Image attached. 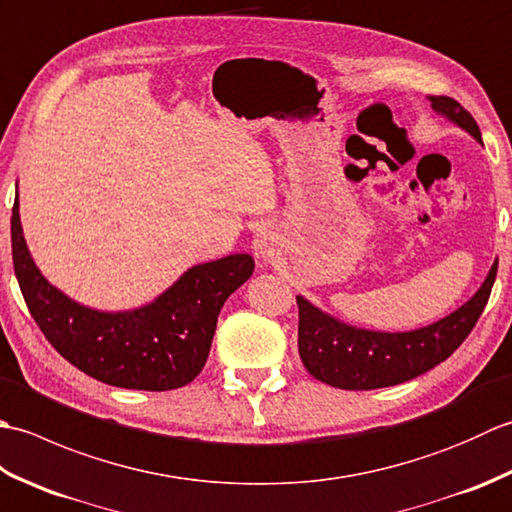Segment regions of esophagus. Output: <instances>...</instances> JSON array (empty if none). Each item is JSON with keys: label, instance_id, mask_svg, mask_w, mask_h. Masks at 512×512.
Wrapping results in <instances>:
<instances>
[{"label": "esophagus", "instance_id": "34e87169", "mask_svg": "<svg viewBox=\"0 0 512 512\" xmlns=\"http://www.w3.org/2000/svg\"><path fill=\"white\" fill-rule=\"evenodd\" d=\"M279 239L273 231H268V228H264V231H259L253 239V250H255V257L259 259L262 264H270L273 259L279 255Z\"/></svg>", "mask_w": 512, "mask_h": 512}]
</instances>
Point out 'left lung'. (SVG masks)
I'll return each mask as SVG.
<instances>
[{"label":"left lung","instance_id":"8db88e82","mask_svg":"<svg viewBox=\"0 0 512 512\" xmlns=\"http://www.w3.org/2000/svg\"><path fill=\"white\" fill-rule=\"evenodd\" d=\"M431 110L464 129L477 143L482 132L475 118L449 96H427ZM497 275V259L475 295L447 317L405 332L367 330L332 317L306 297L299 306V356L321 383L339 389H380L429 372L458 350L484 312Z\"/></svg>","mask_w":512,"mask_h":512}]
</instances>
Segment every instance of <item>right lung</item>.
Returning <instances> with one entry per match:
<instances>
[{
  "instance_id": "add662e5",
  "label": "right lung",
  "mask_w": 512,
  "mask_h": 512,
  "mask_svg": "<svg viewBox=\"0 0 512 512\" xmlns=\"http://www.w3.org/2000/svg\"><path fill=\"white\" fill-rule=\"evenodd\" d=\"M10 242L21 295L50 345L83 374L123 389L189 385L209 358L224 301L255 270L248 253L226 255L187 268L143 306L99 310L68 297L41 275L21 228L19 193Z\"/></svg>"
}]
</instances>
